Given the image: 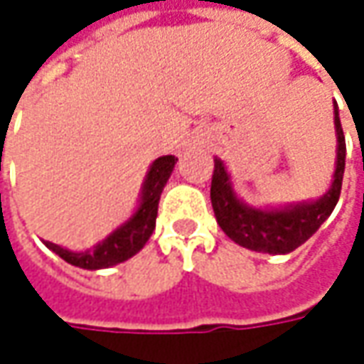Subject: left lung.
<instances>
[{
  "label": "left lung",
  "mask_w": 364,
  "mask_h": 364,
  "mask_svg": "<svg viewBox=\"0 0 364 364\" xmlns=\"http://www.w3.org/2000/svg\"><path fill=\"white\" fill-rule=\"evenodd\" d=\"M334 124H336V136H338L334 181L328 193L314 203H304V205L288 207V209H274V211L252 209L233 195L230 175L223 167V163L220 159L213 161L215 165H213V175H211V205L215 211V220L230 240L254 252L290 254L298 245L304 244L312 233L318 232V228L331 215L341 197L343 175H345L346 143L336 102H334Z\"/></svg>",
  "instance_id": "left-lung-1"
}]
</instances>
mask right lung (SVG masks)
Instances as JSON below:
<instances>
[{
	"mask_svg": "<svg viewBox=\"0 0 364 364\" xmlns=\"http://www.w3.org/2000/svg\"><path fill=\"white\" fill-rule=\"evenodd\" d=\"M175 163H177V159L173 155H165V157H159L151 165V171L144 181L143 201H141L139 211L132 215L131 221H127L117 232L110 233L102 244L96 245L95 250L74 254V252H68L52 242H46V245L62 259H66L68 264L84 269L110 268L114 264H120V262L132 257L139 250H143V245L149 242L151 233L155 230L159 199H161L165 183L169 181Z\"/></svg>",
	"mask_w": 364,
	"mask_h": 364,
	"instance_id": "right-lung-1",
	"label": "right lung"
}]
</instances>
